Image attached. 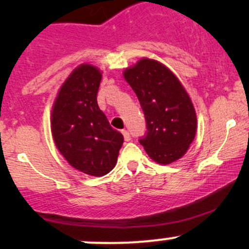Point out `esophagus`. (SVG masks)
<instances>
[{
	"label": "esophagus",
	"mask_w": 249,
	"mask_h": 249,
	"mask_svg": "<svg viewBox=\"0 0 249 249\" xmlns=\"http://www.w3.org/2000/svg\"><path fill=\"white\" fill-rule=\"evenodd\" d=\"M122 133H123V136H124V139L126 142H128V141H131V134L128 133V131H126V130H123L122 131Z\"/></svg>",
	"instance_id": "1"
}]
</instances>
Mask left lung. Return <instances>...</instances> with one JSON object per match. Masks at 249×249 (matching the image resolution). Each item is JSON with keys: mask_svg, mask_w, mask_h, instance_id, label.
<instances>
[{"mask_svg": "<svg viewBox=\"0 0 249 249\" xmlns=\"http://www.w3.org/2000/svg\"><path fill=\"white\" fill-rule=\"evenodd\" d=\"M146 121V132L139 138L151 159L171 164L181 158L193 142L196 116L179 79L165 65L142 58L125 70Z\"/></svg>", "mask_w": 249, "mask_h": 249, "instance_id": "obj_1", "label": "left lung"}]
</instances>
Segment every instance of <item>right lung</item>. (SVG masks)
<instances>
[{
    "label": "right lung",
    "instance_id": "add662e5",
    "mask_svg": "<svg viewBox=\"0 0 249 249\" xmlns=\"http://www.w3.org/2000/svg\"><path fill=\"white\" fill-rule=\"evenodd\" d=\"M102 73L89 64L72 71L62 85L51 115V132L72 167L101 177L115 167L124 137L111 127L97 104Z\"/></svg>",
    "mask_w": 249,
    "mask_h": 249
}]
</instances>
